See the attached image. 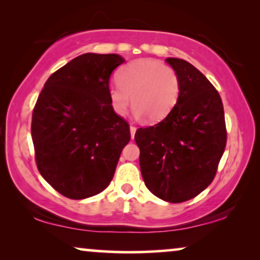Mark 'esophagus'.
Returning <instances> with one entry per match:
<instances>
[{"instance_id":"34e87169","label":"esophagus","mask_w":260,"mask_h":260,"mask_svg":"<svg viewBox=\"0 0 260 260\" xmlns=\"http://www.w3.org/2000/svg\"><path fill=\"white\" fill-rule=\"evenodd\" d=\"M129 132H131V138H134V134H136V132H137V127L136 126H133V124H131L129 126Z\"/></svg>"}]
</instances>
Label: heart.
<instances>
[{
  "label": "heart",
  "mask_w": 260,
  "mask_h": 260,
  "mask_svg": "<svg viewBox=\"0 0 260 260\" xmlns=\"http://www.w3.org/2000/svg\"><path fill=\"white\" fill-rule=\"evenodd\" d=\"M181 88L174 68L154 59H138L120 71L119 81L110 83L108 99L116 115H124L133 103L137 117L159 121L177 106Z\"/></svg>",
  "instance_id": "obj_1"
}]
</instances>
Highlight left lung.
<instances>
[{
    "label": "left lung",
    "instance_id": "left-lung-1",
    "mask_svg": "<svg viewBox=\"0 0 260 260\" xmlns=\"http://www.w3.org/2000/svg\"><path fill=\"white\" fill-rule=\"evenodd\" d=\"M181 79L177 106L154 126L139 128L140 170L159 199L181 203L202 192L215 177L227 132L219 92L202 72L179 58H168Z\"/></svg>",
    "mask_w": 260,
    "mask_h": 260
}]
</instances>
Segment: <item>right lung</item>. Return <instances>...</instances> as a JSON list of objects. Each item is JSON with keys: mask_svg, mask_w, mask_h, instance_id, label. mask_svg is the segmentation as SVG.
Listing matches in <instances>:
<instances>
[{"mask_svg": "<svg viewBox=\"0 0 260 260\" xmlns=\"http://www.w3.org/2000/svg\"><path fill=\"white\" fill-rule=\"evenodd\" d=\"M124 59L84 53L50 76L32 116L38 170L72 200L95 196L109 185L129 126L108 99L109 78Z\"/></svg>", "mask_w": 260, "mask_h": 260, "instance_id": "1", "label": "right lung"}]
</instances>
